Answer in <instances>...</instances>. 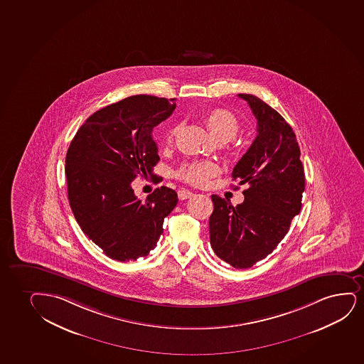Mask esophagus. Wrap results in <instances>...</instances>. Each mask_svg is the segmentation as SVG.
<instances>
[{"instance_id": "obj_1", "label": "esophagus", "mask_w": 364, "mask_h": 364, "mask_svg": "<svg viewBox=\"0 0 364 364\" xmlns=\"http://www.w3.org/2000/svg\"><path fill=\"white\" fill-rule=\"evenodd\" d=\"M178 196H179L180 200H186V198H193V193L188 191V190H185V188H181V190L178 191Z\"/></svg>"}]
</instances>
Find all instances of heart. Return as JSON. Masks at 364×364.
Here are the masks:
<instances>
[{
    "label": "heart",
    "mask_w": 364,
    "mask_h": 364,
    "mask_svg": "<svg viewBox=\"0 0 364 364\" xmlns=\"http://www.w3.org/2000/svg\"><path fill=\"white\" fill-rule=\"evenodd\" d=\"M208 130L215 139L220 142H227L238 135L240 130V124L233 112L227 109H213L207 114L205 117ZM179 130V126H173L166 131V142L171 144L176 137V132ZM220 173V166L211 161H193V162L185 163L180 168L176 176L188 184L195 186H202L207 184L208 180L217 176Z\"/></svg>",
    "instance_id": "1"
}]
</instances>
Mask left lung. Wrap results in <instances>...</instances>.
Listing matches in <instances>:
<instances>
[{"label": "left lung", "mask_w": 364, "mask_h": 364, "mask_svg": "<svg viewBox=\"0 0 364 364\" xmlns=\"http://www.w3.org/2000/svg\"><path fill=\"white\" fill-rule=\"evenodd\" d=\"M238 97L247 102L257 122V135L232 173L247 188L237 206L212 195L210 240L220 259L235 269H249L274 252L288 233L293 217L301 212L305 176L289 124L255 95Z\"/></svg>", "instance_id": "left-lung-1"}]
</instances>
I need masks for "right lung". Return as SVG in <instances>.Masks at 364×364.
I'll list each match as a JSON object with an SVG mask.
<instances>
[{
	"instance_id": "right-lung-1",
	"label": "right lung",
	"mask_w": 364,
	"mask_h": 364,
	"mask_svg": "<svg viewBox=\"0 0 364 364\" xmlns=\"http://www.w3.org/2000/svg\"><path fill=\"white\" fill-rule=\"evenodd\" d=\"M176 99L132 95L90 115L66 154L68 201L83 233L114 260L149 255L163 233V222L178 203L162 186L144 201L131 183L153 174L158 156L153 129L171 117Z\"/></svg>"
}]
</instances>
